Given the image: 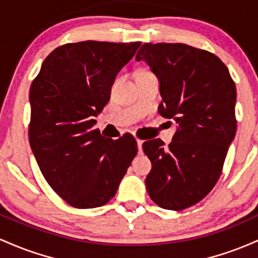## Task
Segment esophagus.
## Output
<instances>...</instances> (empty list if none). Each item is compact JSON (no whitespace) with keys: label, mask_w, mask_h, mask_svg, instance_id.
Segmentation results:
<instances>
[{"label":"esophagus","mask_w":258,"mask_h":258,"mask_svg":"<svg viewBox=\"0 0 258 258\" xmlns=\"http://www.w3.org/2000/svg\"><path fill=\"white\" fill-rule=\"evenodd\" d=\"M137 143H138V150H139V153H143V144H144V141L143 140H137Z\"/></svg>","instance_id":"esophagus-1"}]
</instances>
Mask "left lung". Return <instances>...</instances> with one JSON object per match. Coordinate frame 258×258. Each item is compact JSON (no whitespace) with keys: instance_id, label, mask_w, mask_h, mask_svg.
Masks as SVG:
<instances>
[{"instance_id":"obj_1","label":"left lung","mask_w":258,"mask_h":258,"mask_svg":"<svg viewBox=\"0 0 258 258\" xmlns=\"http://www.w3.org/2000/svg\"><path fill=\"white\" fill-rule=\"evenodd\" d=\"M144 60L160 82L158 113L176 123L169 146L145 141L152 168L147 192L164 210L181 211L213 189L235 138L236 89L229 71L211 52L185 43H144Z\"/></svg>"}]
</instances>
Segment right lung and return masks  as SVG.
I'll use <instances>...</instances> for the list:
<instances>
[{
	"label": "right lung",
	"mask_w": 258,
	"mask_h": 258,
	"mask_svg": "<svg viewBox=\"0 0 258 258\" xmlns=\"http://www.w3.org/2000/svg\"><path fill=\"white\" fill-rule=\"evenodd\" d=\"M140 45L67 43L46 57L31 83V151L46 181L71 206L106 205L137 156L134 137H102L94 129V118L107 105L115 77Z\"/></svg>",
	"instance_id": "1"
}]
</instances>
